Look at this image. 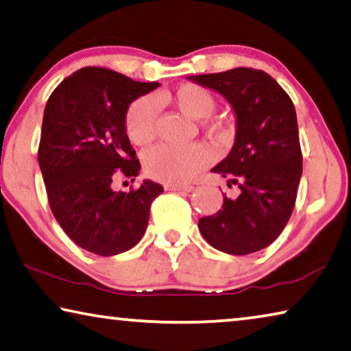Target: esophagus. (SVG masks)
<instances>
[{"instance_id":"obj_1","label":"esophagus","mask_w":351,"mask_h":351,"mask_svg":"<svg viewBox=\"0 0 351 351\" xmlns=\"http://www.w3.org/2000/svg\"><path fill=\"white\" fill-rule=\"evenodd\" d=\"M165 191L171 192H192V186H178V184H165Z\"/></svg>"}]
</instances>
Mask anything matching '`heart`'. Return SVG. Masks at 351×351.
I'll return each instance as SVG.
<instances>
[{"label": "heart", "instance_id": "b5f03b06", "mask_svg": "<svg viewBox=\"0 0 351 351\" xmlns=\"http://www.w3.org/2000/svg\"><path fill=\"white\" fill-rule=\"evenodd\" d=\"M159 104H169L191 119H204L202 128L214 141L220 143L231 141L232 128L230 123L220 119H206L214 112L217 106L210 90L195 82H186L171 90L154 97H142L131 103L126 110L125 130L132 143L145 147L154 141ZM210 160L213 153L202 143H193L187 148L162 145L153 148L145 156V170L153 180L167 184H182L208 167Z\"/></svg>", "mask_w": 351, "mask_h": 351}]
</instances>
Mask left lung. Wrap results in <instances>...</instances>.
<instances>
[{"mask_svg": "<svg viewBox=\"0 0 351 351\" xmlns=\"http://www.w3.org/2000/svg\"><path fill=\"white\" fill-rule=\"evenodd\" d=\"M189 80L214 88L231 103L237 119L236 142L213 170L241 189L223 195L219 213L198 220L209 245L228 254H250L269 247L291 219L303 171L295 108L269 73L239 66ZM228 182V186H231Z\"/></svg>", "mask_w": 351, "mask_h": 351, "instance_id": "1", "label": "left lung"}]
</instances>
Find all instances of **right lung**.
<instances>
[{"mask_svg": "<svg viewBox=\"0 0 351 351\" xmlns=\"http://www.w3.org/2000/svg\"><path fill=\"white\" fill-rule=\"evenodd\" d=\"M158 86L84 66L48 98L38 165L53 215L87 252L114 256L134 247L145 234L152 202L164 192L153 181L130 192L112 189L117 176L134 181L141 170L125 130L126 110Z\"/></svg>", "mask_w": 351, "mask_h": 351, "instance_id": "right-lung-1", "label": "right lung"}]
</instances>
